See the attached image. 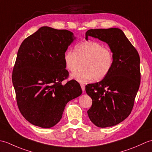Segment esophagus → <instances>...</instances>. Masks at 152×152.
<instances>
[{
    "mask_svg": "<svg viewBox=\"0 0 152 152\" xmlns=\"http://www.w3.org/2000/svg\"><path fill=\"white\" fill-rule=\"evenodd\" d=\"M80 86H81V88H82V91L84 92V91H85V85L83 84V83H81V84H80Z\"/></svg>",
    "mask_w": 152,
    "mask_h": 152,
    "instance_id": "esophagus-1",
    "label": "esophagus"
}]
</instances>
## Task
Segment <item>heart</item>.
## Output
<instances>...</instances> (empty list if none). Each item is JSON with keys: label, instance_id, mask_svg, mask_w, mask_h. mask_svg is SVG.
Returning <instances> with one entry per match:
<instances>
[{"label": "heart", "instance_id": "1", "mask_svg": "<svg viewBox=\"0 0 152 152\" xmlns=\"http://www.w3.org/2000/svg\"><path fill=\"white\" fill-rule=\"evenodd\" d=\"M63 60L66 69L74 72L83 63V70L74 73L72 77L79 82H87L95 79L101 81L110 72L114 64L112 51L98 42L83 41L77 44L74 52L68 50L64 53Z\"/></svg>", "mask_w": 152, "mask_h": 152}]
</instances>
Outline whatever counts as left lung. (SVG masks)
<instances>
[{
    "instance_id": "1",
    "label": "left lung",
    "mask_w": 152,
    "mask_h": 152,
    "mask_svg": "<svg viewBox=\"0 0 152 152\" xmlns=\"http://www.w3.org/2000/svg\"><path fill=\"white\" fill-rule=\"evenodd\" d=\"M89 37L108 44L114 64L104 79L86 86L93 101L88 114L97 127H112L127 118L133 109L140 83V57L118 28L89 29L86 33V40Z\"/></svg>"
}]
</instances>
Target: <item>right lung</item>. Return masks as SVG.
Wrapping results in <instances>:
<instances>
[{
    "instance_id": "obj_1",
    "label": "right lung",
    "mask_w": 152,
    "mask_h": 152,
    "mask_svg": "<svg viewBox=\"0 0 152 152\" xmlns=\"http://www.w3.org/2000/svg\"><path fill=\"white\" fill-rule=\"evenodd\" d=\"M76 37L67 30L42 27L21 43L12 72L19 111L31 124L42 128L56 125L68 102L81 95L76 80L69 76L63 56Z\"/></svg>"
}]
</instances>
